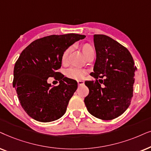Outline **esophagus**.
I'll return each mask as SVG.
<instances>
[{"instance_id": "obj_1", "label": "esophagus", "mask_w": 151, "mask_h": 151, "mask_svg": "<svg viewBox=\"0 0 151 151\" xmlns=\"http://www.w3.org/2000/svg\"><path fill=\"white\" fill-rule=\"evenodd\" d=\"M77 83H78V85H79V86H82V85H83V84H84V81H82V80H78Z\"/></svg>"}]
</instances>
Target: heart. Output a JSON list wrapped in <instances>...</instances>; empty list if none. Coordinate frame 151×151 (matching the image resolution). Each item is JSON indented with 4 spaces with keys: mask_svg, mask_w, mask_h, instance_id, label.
Wrapping results in <instances>:
<instances>
[{
    "mask_svg": "<svg viewBox=\"0 0 151 151\" xmlns=\"http://www.w3.org/2000/svg\"><path fill=\"white\" fill-rule=\"evenodd\" d=\"M82 52H83L84 56L87 55V54L89 52L90 50H92V48L90 47V46L88 45V44H84V45H82L81 47ZM70 50H71V48H67V49L65 50L63 52L61 55V63H65L66 61L68 60V55H69ZM66 76L68 78H70V79H83L84 77L86 74V70L84 69H82V68H77V67H72L70 68L69 69L66 70Z\"/></svg>",
    "mask_w": 151,
    "mask_h": 151,
    "instance_id": "obj_1",
    "label": "heart"
}]
</instances>
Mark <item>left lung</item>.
<instances>
[{"mask_svg":"<svg viewBox=\"0 0 151 151\" xmlns=\"http://www.w3.org/2000/svg\"><path fill=\"white\" fill-rule=\"evenodd\" d=\"M94 43L96 58L94 72L90 74L96 81H86L89 94L84 102L92 115L111 120L123 114L130 106L137 68L127 48L112 38L94 35Z\"/></svg>","mask_w":151,"mask_h":151,"instance_id":"1","label":"left lung"}]
</instances>
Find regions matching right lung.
<instances>
[{
    "instance_id": "obj_1",
    "label": "right lung",
    "mask_w": 151,
    "mask_h": 151,
    "mask_svg": "<svg viewBox=\"0 0 151 151\" xmlns=\"http://www.w3.org/2000/svg\"><path fill=\"white\" fill-rule=\"evenodd\" d=\"M85 35H51L29 44L20 55L14 69L13 86L27 114L41 122L55 121L65 114L77 89L75 80L57 72L63 51ZM49 77L60 81L57 86L47 83Z\"/></svg>"
}]
</instances>
